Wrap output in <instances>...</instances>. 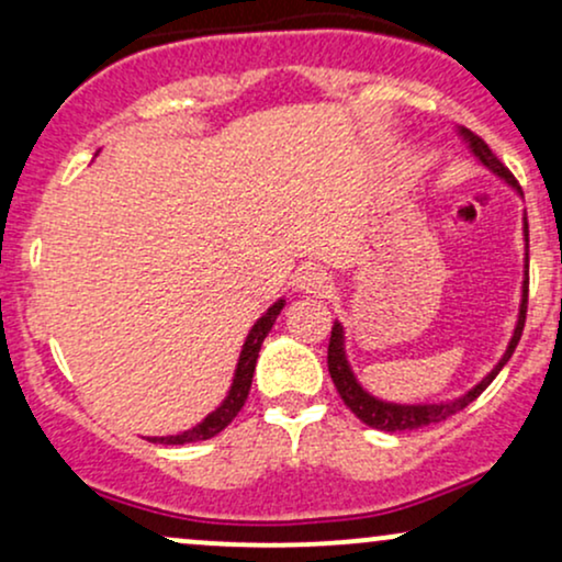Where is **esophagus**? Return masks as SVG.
Returning a JSON list of instances; mask_svg holds the SVG:
<instances>
[{
	"label": "esophagus",
	"mask_w": 562,
	"mask_h": 562,
	"mask_svg": "<svg viewBox=\"0 0 562 562\" xmlns=\"http://www.w3.org/2000/svg\"><path fill=\"white\" fill-rule=\"evenodd\" d=\"M293 285H295V290H301V293L325 295L327 290H330V277H327L317 267H301L299 272H295Z\"/></svg>",
	"instance_id": "obj_1"
}]
</instances>
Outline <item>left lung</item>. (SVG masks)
<instances>
[{"mask_svg":"<svg viewBox=\"0 0 562 562\" xmlns=\"http://www.w3.org/2000/svg\"><path fill=\"white\" fill-rule=\"evenodd\" d=\"M457 134H460L462 142L468 145V150L473 153L475 160H479L483 169H488L494 177H499L507 187H513L518 195H524L518 182H515L513 173H509L505 169V164H502V160L496 158L492 150H488L486 142H483L481 137H475V134L468 132V128H457ZM524 243H526L524 285H520L518 322H515L513 338H509L505 353H502L499 362L494 364V370L488 372L486 378H481L468 393H462V396H457V398H449V402L398 404V402H385V398L372 396V393L367 391L362 383H359L357 375H353L351 364H348L346 330H344V325L335 319L333 333H330V346H327V370H330V378H333L335 389H338V393H340V398H344V404L359 417V420H362L364 425H370V428L389 430V434H398V430H417V428H425V425H436V423L447 420V417H451V415H457V412L465 409L470 402H475V398H479L481 393L492 385V380L499 375L502 367H505L509 362V357H513L515 346H518L520 335H524V325H526V306H528V218L526 216H524Z\"/></svg>","mask_w":562,"mask_h":562,"instance_id":"8db88e82","label":"left lung"}]
</instances>
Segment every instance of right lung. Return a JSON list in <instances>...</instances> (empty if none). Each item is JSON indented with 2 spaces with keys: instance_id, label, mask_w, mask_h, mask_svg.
<instances>
[{
  "instance_id": "add662e5",
  "label": "right lung",
  "mask_w": 562,
  "mask_h": 562,
  "mask_svg": "<svg viewBox=\"0 0 562 562\" xmlns=\"http://www.w3.org/2000/svg\"><path fill=\"white\" fill-rule=\"evenodd\" d=\"M282 306H285V299H277L272 306L267 308V312L261 314L259 319L254 322V327H250L248 338H245L243 344V351H240V359H237V367H235V378H232V385L227 391V396H224V402L216 406L211 415H205L203 420H200L195 428L190 430H182V434H173V436H150L147 441L153 443H177V447H182V443H195V441H205V438H214L216 434H222L227 425L235 420L237 412L243 409L245 398H248V391H250V383H254V370H256V359H259V351H261V344L263 338H267L269 330L274 327L277 317H280Z\"/></svg>"
}]
</instances>
